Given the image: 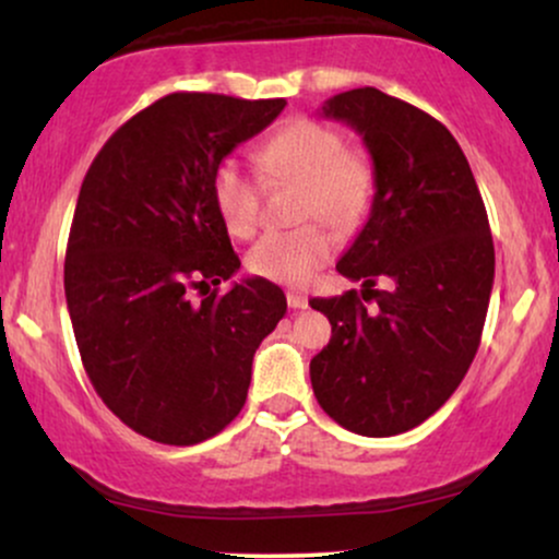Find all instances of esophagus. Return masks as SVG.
I'll return each mask as SVG.
<instances>
[{"label": "esophagus", "instance_id": "esophagus-1", "mask_svg": "<svg viewBox=\"0 0 559 559\" xmlns=\"http://www.w3.org/2000/svg\"><path fill=\"white\" fill-rule=\"evenodd\" d=\"M286 301H288V307H292V310H307V297H305V294L288 292L286 294Z\"/></svg>", "mask_w": 559, "mask_h": 559}]
</instances>
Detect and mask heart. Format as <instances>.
<instances>
[{"mask_svg":"<svg viewBox=\"0 0 559 559\" xmlns=\"http://www.w3.org/2000/svg\"><path fill=\"white\" fill-rule=\"evenodd\" d=\"M267 181H299V221L323 217L336 230H355L376 199V165L365 150L344 146L338 128L316 118H294L260 152ZM213 199L223 226L249 239L260 226L262 181L239 159L226 157L213 173ZM333 254V236L320 223L273 230L249 249L247 267L275 284L299 286Z\"/></svg>","mask_w":559,"mask_h":559,"instance_id":"b5f03b06","label":"heart"}]
</instances>
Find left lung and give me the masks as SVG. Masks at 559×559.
<instances>
[{"label":"left lung","mask_w":559,"mask_h":559,"mask_svg":"<svg viewBox=\"0 0 559 559\" xmlns=\"http://www.w3.org/2000/svg\"><path fill=\"white\" fill-rule=\"evenodd\" d=\"M323 115L362 136L376 199L336 265L362 294L310 301L331 320L310 381L338 426L381 439L431 418L471 368L493 284L491 228L463 150L431 115L373 86L336 94Z\"/></svg>","instance_id":"obj_1"}]
</instances>
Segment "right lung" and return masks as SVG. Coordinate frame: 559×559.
<instances>
[{"instance_id":"add662e5","label":"right lung","mask_w":559,"mask_h":559,"mask_svg":"<svg viewBox=\"0 0 559 559\" xmlns=\"http://www.w3.org/2000/svg\"><path fill=\"white\" fill-rule=\"evenodd\" d=\"M284 107L168 94L107 139L81 183L66 252L81 362L102 402L159 444H199L241 413L254 352L286 312L265 278L217 294L241 260L213 199L223 157Z\"/></svg>"}]
</instances>
